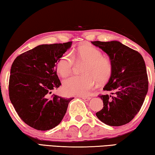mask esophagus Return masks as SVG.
<instances>
[{
	"label": "esophagus",
	"mask_w": 155,
	"mask_h": 155,
	"mask_svg": "<svg viewBox=\"0 0 155 155\" xmlns=\"http://www.w3.org/2000/svg\"><path fill=\"white\" fill-rule=\"evenodd\" d=\"M81 98L85 101H89L91 99V98L90 96H81Z\"/></svg>",
	"instance_id": "34e87169"
}]
</instances>
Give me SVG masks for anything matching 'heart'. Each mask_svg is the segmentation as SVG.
<instances>
[{"label": "heart", "instance_id": "obj_1", "mask_svg": "<svg viewBox=\"0 0 155 155\" xmlns=\"http://www.w3.org/2000/svg\"><path fill=\"white\" fill-rule=\"evenodd\" d=\"M77 61L87 62L84 68V75L74 76L65 81V92L70 96H85L90 94L96 81L104 83L108 81L112 73V64L107 57H103L101 51L91 45L82 46L74 50L72 54L65 52L60 57L56 68L63 78L69 77Z\"/></svg>", "mask_w": 155, "mask_h": 155}]
</instances>
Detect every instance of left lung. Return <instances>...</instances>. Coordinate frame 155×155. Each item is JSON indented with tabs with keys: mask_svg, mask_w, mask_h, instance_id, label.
Wrapping results in <instances>:
<instances>
[{
	"mask_svg": "<svg viewBox=\"0 0 155 155\" xmlns=\"http://www.w3.org/2000/svg\"><path fill=\"white\" fill-rule=\"evenodd\" d=\"M108 54L112 73L104 91L112 95H100L103 108L97 112L104 124L119 127L130 122L140 111L148 90L146 64L137 51L117 41H91Z\"/></svg>",
	"mask_w": 155,
	"mask_h": 155,
	"instance_id": "left-lung-1",
	"label": "left lung"
}]
</instances>
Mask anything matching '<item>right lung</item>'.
<instances>
[{"mask_svg": "<svg viewBox=\"0 0 155 155\" xmlns=\"http://www.w3.org/2000/svg\"><path fill=\"white\" fill-rule=\"evenodd\" d=\"M72 43L41 44L20 54L12 65L10 101L21 120L35 129L47 130L57 127L74 98L50 95L61 85L56 64Z\"/></svg>", "mask_w": 155, "mask_h": 155, "instance_id": "right-lung-1", "label": "right lung"}]
</instances>
